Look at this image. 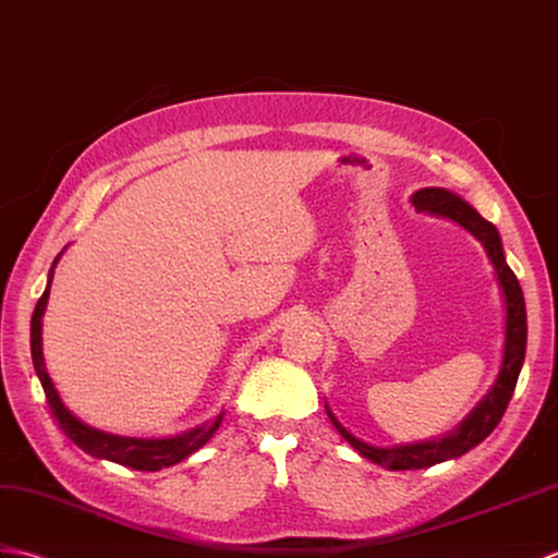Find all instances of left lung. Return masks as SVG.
Wrapping results in <instances>:
<instances>
[{"label":"left lung","mask_w":558,"mask_h":558,"mask_svg":"<svg viewBox=\"0 0 558 558\" xmlns=\"http://www.w3.org/2000/svg\"><path fill=\"white\" fill-rule=\"evenodd\" d=\"M411 203L420 213L439 215L453 219L456 225H461L465 231L473 233V236L485 247L489 263L497 271V281L504 293L506 303V339H504V361L499 377L494 381L492 391L477 403V408L470 413L461 425H458L451 435L435 441H423V444H408V447H396V449H377L369 447V444L355 439L349 429H345L337 415H333L327 408V415L331 425L339 429V435L351 444V447L361 453L367 461L377 465H384L389 470H417V468H429L441 461H449V458H458L475 449L480 441H485L492 429L499 425L504 417L506 408H509L511 396L515 391L518 375H521V367L525 361V345H527V315H525V299L523 289L518 283L511 267L506 265L504 257V245L501 236L494 225L485 217L477 215V209L470 207L463 197H458L444 189H423L417 191Z\"/></svg>","instance_id":"obj_1"}]
</instances>
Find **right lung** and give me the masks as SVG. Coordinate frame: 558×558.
<instances>
[{
	"instance_id": "obj_1",
	"label": "right lung",
	"mask_w": 558,
	"mask_h": 558,
	"mask_svg": "<svg viewBox=\"0 0 558 558\" xmlns=\"http://www.w3.org/2000/svg\"><path fill=\"white\" fill-rule=\"evenodd\" d=\"M57 263H59V257L54 259L52 269H49L47 289L40 295V301H37L35 311H33L31 355H33L35 373H37V377H40V384L45 389L49 411H52V415L57 417L61 432H64V435L73 444H76L78 449H83L85 453H90L95 458H107V461H114L119 465H126V468H133V470H150V473H155V470L169 468V465H177V463L183 461V458H189L191 453H195L197 449L205 447V444L213 439V435L217 432L221 417H225L221 413L217 415L215 423H207V425H201L195 429H189L179 437L135 439V437H117V435H109V432L85 425L69 411L64 403H61L54 384H52V379H49V373L45 367V357H43V315H45V307H47L49 283H52Z\"/></svg>"
}]
</instances>
